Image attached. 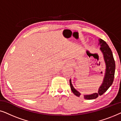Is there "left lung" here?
<instances>
[{
    "mask_svg": "<svg viewBox=\"0 0 121 121\" xmlns=\"http://www.w3.org/2000/svg\"><path fill=\"white\" fill-rule=\"evenodd\" d=\"M100 41L101 47L100 49L102 51V53L104 54V60H105L106 66V72L104 78L103 83L102 84L100 88H99L98 92L92 94L91 95H84L85 99L87 100H92V99H95L98 97L99 95H102V94L105 93L106 91L108 90V89L110 87L113 83L114 77H115V62L114 60L113 54L111 51V49L109 47L108 44L105 41L100 39ZM70 85V88L72 92H73L74 95L77 96L78 97H79L80 96V93L76 90L74 87L73 86L71 80L69 81Z\"/></svg>",
    "mask_w": 121,
    "mask_h": 121,
    "instance_id": "left-lung-1",
    "label": "left lung"
}]
</instances>
